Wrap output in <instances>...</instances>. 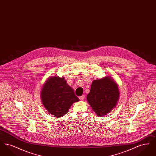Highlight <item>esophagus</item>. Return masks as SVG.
I'll return each instance as SVG.
<instances>
[{
	"label": "esophagus",
	"mask_w": 156,
	"mask_h": 156,
	"mask_svg": "<svg viewBox=\"0 0 156 156\" xmlns=\"http://www.w3.org/2000/svg\"><path fill=\"white\" fill-rule=\"evenodd\" d=\"M79 99L80 101H83L85 99V95H82L81 97H79Z\"/></svg>",
	"instance_id": "esophagus-1"
}]
</instances>
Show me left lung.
Masks as SVG:
<instances>
[{"label":"left lung","instance_id":"8db88e82","mask_svg":"<svg viewBox=\"0 0 156 156\" xmlns=\"http://www.w3.org/2000/svg\"><path fill=\"white\" fill-rule=\"evenodd\" d=\"M118 83L109 75L92 82L87 101L98 116H104L111 111L119 101Z\"/></svg>","mask_w":156,"mask_h":156}]
</instances>
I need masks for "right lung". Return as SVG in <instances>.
<instances>
[{
    "label": "right lung",
    "mask_w": 156,
    "mask_h": 156,
    "mask_svg": "<svg viewBox=\"0 0 156 156\" xmlns=\"http://www.w3.org/2000/svg\"><path fill=\"white\" fill-rule=\"evenodd\" d=\"M41 99L43 106L55 118L64 116L71 105L80 99L74 90L67 83L64 77L53 75L49 77L41 90Z\"/></svg>",
    "instance_id": "add662e5"
}]
</instances>
